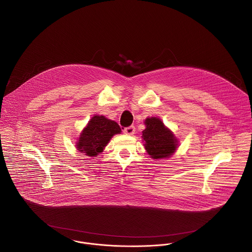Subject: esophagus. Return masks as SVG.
Returning a JSON list of instances; mask_svg holds the SVG:
<instances>
[{
    "label": "esophagus",
    "instance_id": "1",
    "mask_svg": "<svg viewBox=\"0 0 252 252\" xmlns=\"http://www.w3.org/2000/svg\"><path fill=\"white\" fill-rule=\"evenodd\" d=\"M135 130H136L135 126H129V127L124 128L123 132H124V134H126V135H130V136H132V135H134Z\"/></svg>",
    "mask_w": 252,
    "mask_h": 252
}]
</instances>
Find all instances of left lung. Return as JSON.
<instances>
[{"label":"left lung","instance_id":"left-lung-1","mask_svg":"<svg viewBox=\"0 0 252 252\" xmlns=\"http://www.w3.org/2000/svg\"><path fill=\"white\" fill-rule=\"evenodd\" d=\"M144 123L146 128L143 131V140L151 158L162 159L173 155L178 146V141L173 133L159 118H146Z\"/></svg>","mask_w":252,"mask_h":252}]
</instances>
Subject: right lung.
<instances>
[{"label":"right lung","mask_w":252,"mask_h":252,"mask_svg":"<svg viewBox=\"0 0 252 252\" xmlns=\"http://www.w3.org/2000/svg\"><path fill=\"white\" fill-rule=\"evenodd\" d=\"M120 132L121 129L116 122L103 115H95L82 131L76 147L85 155L97 156L103 151L111 137Z\"/></svg>","instance_id":"add662e5"}]
</instances>
